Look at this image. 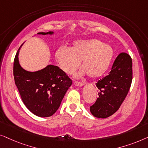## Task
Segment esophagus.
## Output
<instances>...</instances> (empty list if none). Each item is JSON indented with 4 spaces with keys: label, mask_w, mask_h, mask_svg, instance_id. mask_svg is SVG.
<instances>
[{
    "label": "esophagus",
    "mask_w": 148,
    "mask_h": 148,
    "mask_svg": "<svg viewBox=\"0 0 148 148\" xmlns=\"http://www.w3.org/2000/svg\"><path fill=\"white\" fill-rule=\"evenodd\" d=\"M74 85L76 86H82V85H83V83H82V82H78V81H74Z\"/></svg>",
    "instance_id": "1"
}]
</instances>
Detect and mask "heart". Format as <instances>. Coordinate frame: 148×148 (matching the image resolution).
<instances>
[{
	"instance_id": "1",
	"label": "heart",
	"mask_w": 148,
	"mask_h": 148,
	"mask_svg": "<svg viewBox=\"0 0 148 148\" xmlns=\"http://www.w3.org/2000/svg\"><path fill=\"white\" fill-rule=\"evenodd\" d=\"M113 56L111 47L95 39L76 41L70 49L61 47L56 53L59 66L64 72L72 74L81 62L83 69L79 74L86 72L91 78L103 75L109 68Z\"/></svg>"
}]
</instances>
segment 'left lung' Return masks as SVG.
<instances>
[{
  "label": "left lung",
  "instance_id": "8db88e82",
  "mask_svg": "<svg viewBox=\"0 0 148 148\" xmlns=\"http://www.w3.org/2000/svg\"><path fill=\"white\" fill-rule=\"evenodd\" d=\"M132 79V59L127 53H121L114 62L109 74L96 83L99 97L90 107L92 115L106 119L115 113L127 97Z\"/></svg>",
  "mask_w": 148,
  "mask_h": 148
}]
</instances>
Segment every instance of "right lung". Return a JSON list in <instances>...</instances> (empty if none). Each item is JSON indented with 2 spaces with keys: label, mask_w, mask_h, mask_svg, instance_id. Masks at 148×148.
I'll return each mask as SVG.
<instances>
[{
  "label": "right lung",
  "mask_w": 148,
  "mask_h": 148,
  "mask_svg": "<svg viewBox=\"0 0 148 148\" xmlns=\"http://www.w3.org/2000/svg\"><path fill=\"white\" fill-rule=\"evenodd\" d=\"M38 34H52L53 32ZM20 47L13 62V76L21 99L27 109L37 116H51L60 107L72 80L62 69L53 65L36 72L25 70L19 63Z\"/></svg>",
  "instance_id": "right-lung-1"
}]
</instances>
